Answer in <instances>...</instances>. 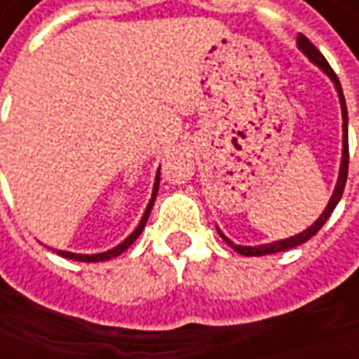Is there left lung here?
Masks as SVG:
<instances>
[{
  "label": "left lung",
  "instance_id": "8db88e82",
  "mask_svg": "<svg viewBox=\"0 0 359 359\" xmlns=\"http://www.w3.org/2000/svg\"><path fill=\"white\" fill-rule=\"evenodd\" d=\"M297 48L304 52L316 66H320L321 70L325 72L327 76H330V80L335 84V90H337V96H339V104H341V118H344V150H341V164H339V177H337V182H335V189H334V195L330 198V203H327V207L325 210L320 215V219L313 223V225L309 226V229H305L304 233H299V235H293V237H289V239H281V241H273L267 243V245H257V247H241V245H235V243H231L226 239L225 235L219 231V235L223 237V241L229 243L237 253H241L245 257H259V255H269V253H279V251H287V249H293V247H297V245H302V243L309 241L318 231H320L321 226L325 225V221L330 219V215L334 212L335 205L339 203V198L344 195V189H346V180H348V164H350V150H348V110H346V100H344V92H341V84H339V80H337V76H335V72L332 70V66L327 64V60L323 57L320 50L309 41V39L305 38L304 34H299L297 36Z\"/></svg>",
  "mask_w": 359,
  "mask_h": 359
}]
</instances>
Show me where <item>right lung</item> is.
Instances as JSON below:
<instances>
[{"label":"right lung","mask_w":359,"mask_h":359,"mask_svg":"<svg viewBox=\"0 0 359 359\" xmlns=\"http://www.w3.org/2000/svg\"><path fill=\"white\" fill-rule=\"evenodd\" d=\"M158 180H161V175L156 172V179H154V189H152V196H150V203L147 210H144V215H142V219H140V223L138 226L134 229L133 233L124 239V241L116 245L114 249H110V251H104V253H96V255H78V253H68V251H57V255H62V257L66 259H74V261H84V263H98V261H108V259L118 257L120 253H124L130 245H133L136 239H138V235L142 233V229L147 225V221H149V215L150 209H152V205H154V198H156V193H158Z\"/></svg>","instance_id":"obj_1"}]
</instances>
